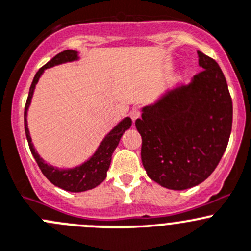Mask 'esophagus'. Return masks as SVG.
Returning <instances> with one entry per match:
<instances>
[{
  "label": "esophagus",
  "mask_w": 251,
  "mask_h": 251,
  "mask_svg": "<svg viewBox=\"0 0 251 251\" xmlns=\"http://www.w3.org/2000/svg\"><path fill=\"white\" fill-rule=\"evenodd\" d=\"M140 115H141V112H140V110H139V108H133V110L130 111L131 121H133V122H135V120H138V118L140 117Z\"/></svg>",
  "instance_id": "esophagus-1"
}]
</instances>
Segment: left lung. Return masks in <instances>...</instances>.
<instances>
[{"instance_id":"left-lung-1","label":"left lung","mask_w":251,"mask_h":251,"mask_svg":"<svg viewBox=\"0 0 251 251\" xmlns=\"http://www.w3.org/2000/svg\"><path fill=\"white\" fill-rule=\"evenodd\" d=\"M197 53L204 70L144 106L135 121L147 175L170 190L191 188L209 177L231 135L233 107L226 78L214 59Z\"/></svg>"}]
</instances>
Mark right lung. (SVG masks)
<instances>
[{
    "label": "right lung",
    "instance_id": "right-lung-1",
    "mask_svg": "<svg viewBox=\"0 0 251 251\" xmlns=\"http://www.w3.org/2000/svg\"><path fill=\"white\" fill-rule=\"evenodd\" d=\"M78 60V51L71 50H64L61 53L56 54L51 60H49L43 68H41L37 71V74L33 77V81L31 83L29 97H27L26 105H25V112H24V125H25V134H26L27 143H29L30 151L32 153L33 158L37 162L38 167H40L41 172L43 173L46 177L50 181L53 185L58 186V187L63 188V190L69 191V192H83V191L92 190V188L97 187L100 185L105 179H106V173L110 167L111 158H112V153L115 149L117 147L120 143L121 138H122L123 133L126 129L130 128L131 120L129 117H126L125 120L121 121L110 133L107 134L99 145L97 151L94 152L92 157L88 161L82 163L78 167L70 168V169H61V168L53 167V165L46 163L37 151L33 147L32 140H31L30 131L27 128V110H29L31 99H32L33 90H35L36 84H37L38 79L42 76L46 69L53 68V66L60 65L64 63H70V61Z\"/></svg>",
    "mask_w": 251,
    "mask_h": 251
}]
</instances>
